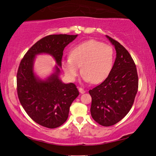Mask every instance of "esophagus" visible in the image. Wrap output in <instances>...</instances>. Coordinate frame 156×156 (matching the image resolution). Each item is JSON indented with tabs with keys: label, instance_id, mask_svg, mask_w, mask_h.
<instances>
[{
	"label": "esophagus",
	"instance_id": "esophagus-1",
	"mask_svg": "<svg viewBox=\"0 0 156 156\" xmlns=\"http://www.w3.org/2000/svg\"><path fill=\"white\" fill-rule=\"evenodd\" d=\"M78 90H79V91L80 92L81 94H84V93H85V92H86V91L84 90V89H83V88H81V87H79L78 88Z\"/></svg>",
	"mask_w": 156,
	"mask_h": 156
}]
</instances>
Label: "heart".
<instances>
[{
    "label": "heart",
    "mask_w": 156,
    "mask_h": 156,
    "mask_svg": "<svg viewBox=\"0 0 156 156\" xmlns=\"http://www.w3.org/2000/svg\"><path fill=\"white\" fill-rule=\"evenodd\" d=\"M114 52L111 46L96 40H89L73 47L70 58L62 60L66 76L75 80L82 72L85 82L94 84L103 82L112 69Z\"/></svg>",
    "instance_id": "obj_1"
}]
</instances>
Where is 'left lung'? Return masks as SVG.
I'll return each mask as SVG.
<instances>
[{"instance_id":"left-lung-1","label":"left lung","mask_w":156,"mask_h":156,"mask_svg":"<svg viewBox=\"0 0 156 156\" xmlns=\"http://www.w3.org/2000/svg\"><path fill=\"white\" fill-rule=\"evenodd\" d=\"M116 51L109 75L104 82L89 91L91 96V115L100 125L109 126L127 114L138 88V76L133 60L118 41L106 36Z\"/></svg>"}]
</instances>
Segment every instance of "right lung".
I'll use <instances>...</instances> for the list:
<instances>
[{
    "label": "right lung",
    "instance_id": "1",
    "mask_svg": "<svg viewBox=\"0 0 156 156\" xmlns=\"http://www.w3.org/2000/svg\"><path fill=\"white\" fill-rule=\"evenodd\" d=\"M78 35L54 34L44 37L28 50L21 60L17 73V93L20 102L34 122L54 129L67 120L69 107L78 96L73 83H63L59 78L63 50ZM49 54L57 65L54 73L42 80L34 73L36 55Z\"/></svg>",
    "mask_w": 156,
    "mask_h": 156
}]
</instances>
